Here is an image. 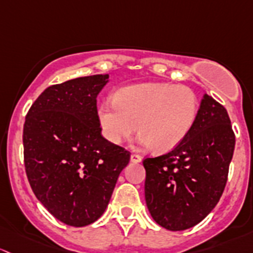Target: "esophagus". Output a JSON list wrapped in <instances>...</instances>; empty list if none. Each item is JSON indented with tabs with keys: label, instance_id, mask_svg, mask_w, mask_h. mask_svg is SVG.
I'll return each mask as SVG.
<instances>
[{
	"label": "esophagus",
	"instance_id": "1",
	"mask_svg": "<svg viewBox=\"0 0 253 253\" xmlns=\"http://www.w3.org/2000/svg\"><path fill=\"white\" fill-rule=\"evenodd\" d=\"M130 161H131L132 163H140L142 161V157L140 155H137V153H132V155L130 156Z\"/></svg>",
	"mask_w": 253,
	"mask_h": 253
}]
</instances>
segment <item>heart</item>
I'll use <instances>...</instances> for the list:
<instances>
[{
  "label": "heart",
  "mask_w": 253,
  "mask_h": 253,
  "mask_svg": "<svg viewBox=\"0 0 253 253\" xmlns=\"http://www.w3.org/2000/svg\"><path fill=\"white\" fill-rule=\"evenodd\" d=\"M197 113L199 98L192 88L152 82L117 90L113 101L100 103L97 119L111 144L130 139L137 129L141 145L168 152L189 135Z\"/></svg>",
  "instance_id": "obj_1"
}]
</instances>
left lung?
Listing matches in <instances>:
<instances>
[{
    "label": "left lung",
    "mask_w": 253,
    "mask_h": 253,
    "mask_svg": "<svg viewBox=\"0 0 253 253\" xmlns=\"http://www.w3.org/2000/svg\"><path fill=\"white\" fill-rule=\"evenodd\" d=\"M234 147L228 112L205 93L183 142L166 155L144 161L145 200L155 222L180 231L204 220L222 196Z\"/></svg>",
    "instance_id": "obj_1"
}]
</instances>
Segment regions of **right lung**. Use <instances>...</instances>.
Listing matches in <instances>:
<instances>
[{
    "label": "right lung",
    "mask_w": 253,
    "mask_h": 253,
    "mask_svg": "<svg viewBox=\"0 0 253 253\" xmlns=\"http://www.w3.org/2000/svg\"><path fill=\"white\" fill-rule=\"evenodd\" d=\"M108 74L46 88L23 130L24 165L36 199L62 223L85 226L107 208L130 153L101 134L97 95Z\"/></svg>",
    "instance_id": "obj_1"
}]
</instances>
